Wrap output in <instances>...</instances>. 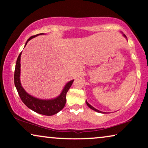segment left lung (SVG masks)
<instances>
[{"label":"left lung","mask_w":148,"mask_h":148,"mask_svg":"<svg viewBox=\"0 0 148 148\" xmlns=\"http://www.w3.org/2000/svg\"><path fill=\"white\" fill-rule=\"evenodd\" d=\"M122 33H123V32H122ZM123 36H125L126 38H127V36H125V34H123ZM86 105H87V106H88V107H89V108H90V109H92V110H94V111H95V112H99V113H103V114H104V112H101V111H99V110H97V109H95V108L94 107H92V106L91 105H90V104L88 103V102H87V101H86Z\"/></svg>","instance_id":"8db88e82"}]
</instances>
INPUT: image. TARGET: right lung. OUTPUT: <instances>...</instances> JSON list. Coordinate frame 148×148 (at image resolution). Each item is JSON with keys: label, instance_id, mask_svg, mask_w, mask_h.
<instances>
[{"label": "right lung", "instance_id": "right-lung-1", "mask_svg": "<svg viewBox=\"0 0 148 148\" xmlns=\"http://www.w3.org/2000/svg\"><path fill=\"white\" fill-rule=\"evenodd\" d=\"M45 34H36L35 36H31L27 39L25 44L27 45L29 40L32 39L34 37H36L38 35ZM22 53V52H21ZM21 53L19 55L18 58H17L16 65H15V74H14V83L15 86L17 88V92L20 97L21 101L23 103L27 106L29 109L33 110V111L36 112V113L42 114L45 116H52L54 115L59 112L61 111L66 105V93L68 91L69 88L72 86V84L74 82V80H70V82H67L66 85L64 86L63 88L62 92H61L60 95L53 99H41L39 98L35 97L34 96L31 95L27 93L25 91L23 86H21V81H20V73H21Z\"/></svg>", "mask_w": 148, "mask_h": 148}]
</instances>
